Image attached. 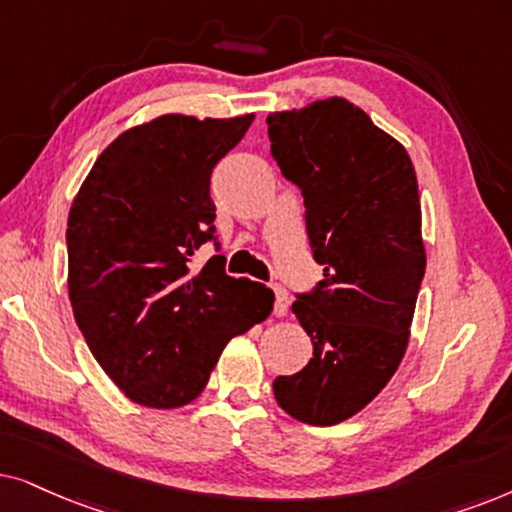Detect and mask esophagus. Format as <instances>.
I'll return each mask as SVG.
<instances>
[{"instance_id": "1", "label": "esophagus", "mask_w": 512, "mask_h": 512, "mask_svg": "<svg viewBox=\"0 0 512 512\" xmlns=\"http://www.w3.org/2000/svg\"><path fill=\"white\" fill-rule=\"evenodd\" d=\"M274 295H276V302H274V313L276 316H283L285 311H288V306H290V297H288V292H285L281 285H274Z\"/></svg>"}]
</instances>
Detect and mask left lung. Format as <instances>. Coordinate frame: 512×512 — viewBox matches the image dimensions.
<instances>
[{
    "instance_id": "8db88e82",
    "label": "left lung",
    "mask_w": 512,
    "mask_h": 512,
    "mask_svg": "<svg viewBox=\"0 0 512 512\" xmlns=\"http://www.w3.org/2000/svg\"><path fill=\"white\" fill-rule=\"evenodd\" d=\"M267 124L325 267L318 288L292 304L313 358L278 377L274 395L297 421L332 426L372 403L407 351L426 271L417 173L407 149L344 98L271 112Z\"/></svg>"
}]
</instances>
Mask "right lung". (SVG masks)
Returning a JSON list of instances; mask_svg holds the SVG:
<instances>
[{
    "mask_svg": "<svg viewBox=\"0 0 512 512\" xmlns=\"http://www.w3.org/2000/svg\"><path fill=\"white\" fill-rule=\"evenodd\" d=\"M255 114H163L95 159L67 217V292L93 358L133 403L189 405L224 346L269 318L274 292L231 278L224 257L189 269L215 238L210 175Z\"/></svg>",
    "mask_w": 512,
    "mask_h": 512,
    "instance_id": "obj_1",
    "label": "right lung"
}]
</instances>
